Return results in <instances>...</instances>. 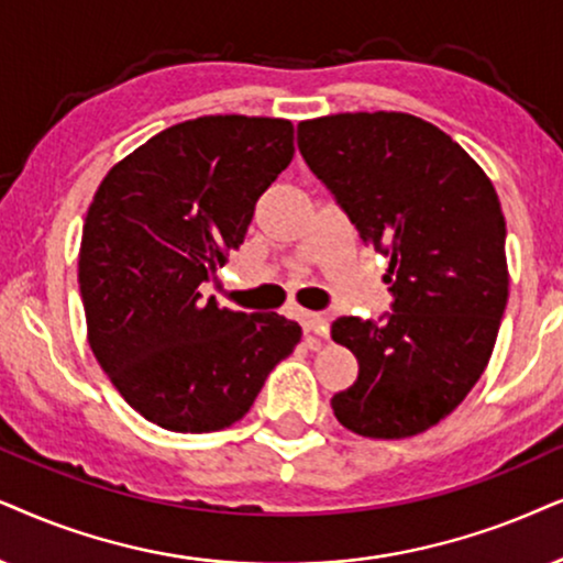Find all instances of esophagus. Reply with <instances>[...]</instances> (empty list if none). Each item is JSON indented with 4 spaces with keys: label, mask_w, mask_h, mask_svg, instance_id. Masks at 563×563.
<instances>
[{
    "label": "esophagus",
    "mask_w": 563,
    "mask_h": 563,
    "mask_svg": "<svg viewBox=\"0 0 563 563\" xmlns=\"http://www.w3.org/2000/svg\"><path fill=\"white\" fill-rule=\"evenodd\" d=\"M298 322H301L306 340H309L311 345H317L319 340L327 338V332H330V322H327V317L317 314V311H301V314H298Z\"/></svg>",
    "instance_id": "esophagus-1"
}]
</instances>
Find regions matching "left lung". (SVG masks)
<instances>
[{"label": "left lung", "mask_w": 563, "mask_h": 563, "mask_svg": "<svg viewBox=\"0 0 563 563\" xmlns=\"http://www.w3.org/2000/svg\"><path fill=\"white\" fill-rule=\"evenodd\" d=\"M298 151L364 244L389 257L393 311L332 322L358 358L334 416L361 437H416L465 400L494 351L509 296L499 197L450 134L410 113L311 119Z\"/></svg>", "instance_id": "8db88e82"}]
</instances>
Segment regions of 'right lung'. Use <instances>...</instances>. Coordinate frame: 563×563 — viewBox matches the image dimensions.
Wrapping results in <instances>:
<instances>
[{
    "label": "right lung",
    "instance_id": "right-lung-1",
    "mask_svg": "<svg viewBox=\"0 0 563 563\" xmlns=\"http://www.w3.org/2000/svg\"><path fill=\"white\" fill-rule=\"evenodd\" d=\"M290 158L286 119L199 117L126 155L92 197L77 262L90 347L161 429L236 423L301 340L275 311L244 314L202 296Z\"/></svg>",
    "mask_w": 563,
    "mask_h": 563
}]
</instances>
